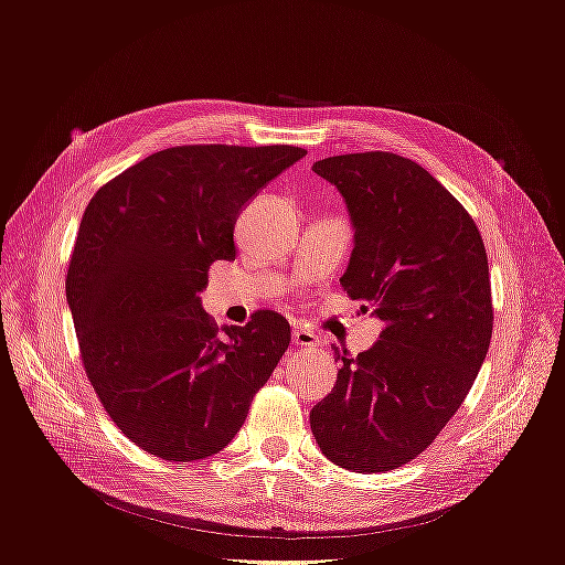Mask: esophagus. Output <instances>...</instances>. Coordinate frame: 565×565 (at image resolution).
Wrapping results in <instances>:
<instances>
[{
    "mask_svg": "<svg viewBox=\"0 0 565 565\" xmlns=\"http://www.w3.org/2000/svg\"><path fill=\"white\" fill-rule=\"evenodd\" d=\"M292 344L301 347V349H313V347H318V337L311 330L299 328L297 324V328L292 330Z\"/></svg>",
    "mask_w": 565,
    "mask_h": 565,
    "instance_id": "1",
    "label": "esophagus"
}]
</instances>
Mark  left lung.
Returning a JSON list of instances; mask_svg holds the SVG:
<instances>
[{
    "label": "left lung",
    "mask_w": 565,
    "mask_h": 565,
    "mask_svg": "<svg viewBox=\"0 0 565 565\" xmlns=\"http://www.w3.org/2000/svg\"><path fill=\"white\" fill-rule=\"evenodd\" d=\"M313 172L344 198L355 231L339 282L384 330L358 355L334 349L337 384L313 405L311 431L337 467L391 471L431 446L486 361V245L450 191L396 152L324 158Z\"/></svg>",
    "instance_id": "1"
}]
</instances>
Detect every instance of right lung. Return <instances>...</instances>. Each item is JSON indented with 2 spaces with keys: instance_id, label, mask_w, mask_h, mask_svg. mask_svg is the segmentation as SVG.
<instances>
[{
  "instance_id": "right-lung-1",
  "label": "right lung",
  "mask_w": 565,
  "mask_h": 565,
  "mask_svg": "<svg viewBox=\"0 0 565 565\" xmlns=\"http://www.w3.org/2000/svg\"><path fill=\"white\" fill-rule=\"evenodd\" d=\"M306 156L297 146H177L100 185L65 278L84 372L141 450L193 461L224 450L289 347L256 311L218 330L202 309L214 262H233L245 204Z\"/></svg>"
}]
</instances>
